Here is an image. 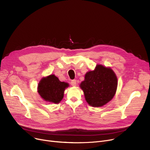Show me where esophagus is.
I'll list each match as a JSON object with an SVG mask.
<instances>
[{
  "label": "esophagus",
  "mask_w": 150,
  "mask_h": 150,
  "mask_svg": "<svg viewBox=\"0 0 150 150\" xmlns=\"http://www.w3.org/2000/svg\"><path fill=\"white\" fill-rule=\"evenodd\" d=\"M71 85L73 86H75L76 85V81L75 80H73L71 81Z\"/></svg>",
  "instance_id": "esophagus-1"
}]
</instances>
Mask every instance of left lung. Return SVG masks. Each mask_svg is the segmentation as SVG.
<instances>
[{"label": "left lung", "instance_id": "left-lung-1", "mask_svg": "<svg viewBox=\"0 0 150 150\" xmlns=\"http://www.w3.org/2000/svg\"><path fill=\"white\" fill-rule=\"evenodd\" d=\"M80 88L89 105L100 107L114 97L117 88V78L111 69L97 65L95 70L86 73Z\"/></svg>", "mask_w": 150, "mask_h": 150}]
</instances>
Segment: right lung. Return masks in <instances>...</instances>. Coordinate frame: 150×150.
I'll return each mask as SVG.
<instances>
[{"instance_id": "add662e5", "label": "right lung", "mask_w": 150, "mask_h": 150, "mask_svg": "<svg viewBox=\"0 0 150 150\" xmlns=\"http://www.w3.org/2000/svg\"><path fill=\"white\" fill-rule=\"evenodd\" d=\"M69 84L61 82L54 75L43 78L38 84V93L45 101L59 103L64 97V92Z\"/></svg>"}]
</instances>
